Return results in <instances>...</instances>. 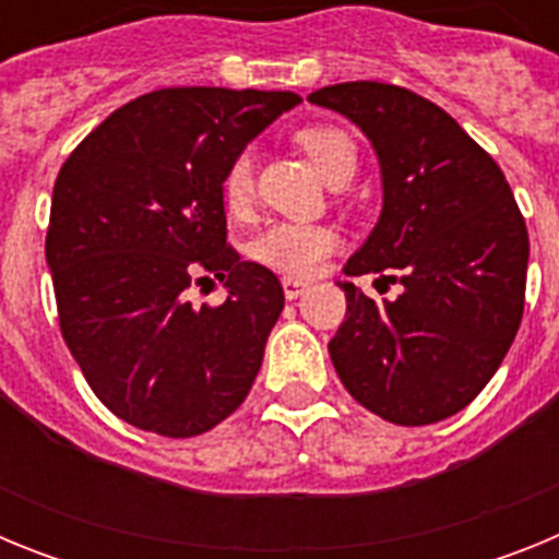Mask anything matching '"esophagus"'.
Instances as JSON below:
<instances>
[{
  "label": "esophagus",
  "instance_id": "obj_1",
  "mask_svg": "<svg viewBox=\"0 0 559 559\" xmlns=\"http://www.w3.org/2000/svg\"><path fill=\"white\" fill-rule=\"evenodd\" d=\"M308 280H299V276H283V290L285 299H296V296H302L308 290Z\"/></svg>",
  "mask_w": 559,
  "mask_h": 559
}]
</instances>
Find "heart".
Wrapping results in <instances>:
<instances>
[{"label":"heart","instance_id":"1","mask_svg":"<svg viewBox=\"0 0 559 559\" xmlns=\"http://www.w3.org/2000/svg\"><path fill=\"white\" fill-rule=\"evenodd\" d=\"M296 142L328 181H333L335 176H344V173H355V167H358L355 142L341 128H305V131L296 133ZM221 199H224V206L231 218H243L254 204V159H251L249 151L237 153L226 167L224 181H221ZM338 246L341 235L333 226L276 221L251 240L249 251L257 263L269 265V269L308 276L322 269L324 260Z\"/></svg>","mask_w":559,"mask_h":559}]
</instances>
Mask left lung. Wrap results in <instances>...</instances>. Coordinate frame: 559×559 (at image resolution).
Listing matches in <instances>:
<instances>
[{
    "label": "left lung",
    "instance_id": "1",
    "mask_svg": "<svg viewBox=\"0 0 559 559\" xmlns=\"http://www.w3.org/2000/svg\"><path fill=\"white\" fill-rule=\"evenodd\" d=\"M308 100L353 120L380 162L383 212L344 274L397 269L403 285L374 302L338 283L347 316L328 344L333 367L372 414L431 426L473 403L515 341L530 263L523 215L496 159L437 103L374 81Z\"/></svg>",
    "mask_w": 559,
    "mask_h": 559
}]
</instances>
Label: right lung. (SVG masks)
I'll use <instances>...</instances> for the list:
<instances>
[{"label":"right lung","mask_w":559,"mask_h":559,"mask_svg":"<svg viewBox=\"0 0 559 559\" xmlns=\"http://www.w3.org/2000/svg\"><path fill=\"white\" fill-rule=\"evenodd\" d=\"M294 92L181 86L126 103L69 153L47 265L69 353L103 406L142 431L199 437L249 394L285 308L274 271L226 243L221 181ZM230 296L195 309L192 282Z\"/></svg>","instance_id":"1"}]
</instances>
